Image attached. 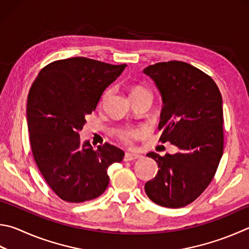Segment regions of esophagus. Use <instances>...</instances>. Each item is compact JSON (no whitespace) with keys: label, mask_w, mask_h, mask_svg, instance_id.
Returning a JSON list of instances; mask_svg holds the SVG:
<instances>
[{"label":"esophagus","mask_w":249,"mask_h":249,"mask_svg":"<svg viewBox=\"0 0 249 249\" xmlns=\"http://www.w3.org/2000/svg\"><path fill=\"white\" fill-rule=\"evenodd\" d=\"M138 158H140L139 155H136V153H125L124 156V161H134L138 159Z\"/></svg>","instance_id":"1"}]
</instances>
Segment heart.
<instances>
[{"label":"heart","instance_id":"heart-1","mask_svg":"<svg viewBox=\"0 0 249 249\" xmlns=\"http://www.w3.org/2000/svg\"><path fill=\"white\" fill-rule=\"evenodd\" d=\"M112 92V89H107V91L103 94L102 100H106V99L110 96V93ZM140 94H150V92L148 91V89H146L144 87H142V86H137L132 90V93H130V97L133 96H140ZM143 133V129L142 128H127L123 130L121 133V139L123 140L124 142L126 143H130L133 142L134 139H137L138 137H140Z\"/></svg>","mask_w":249,"mask_h":249}]
</instances>
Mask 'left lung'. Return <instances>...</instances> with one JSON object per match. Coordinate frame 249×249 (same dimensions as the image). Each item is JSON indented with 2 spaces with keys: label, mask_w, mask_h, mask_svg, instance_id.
I'll list each match as a JSON object with an SVG mask.
<instances>
[{
  "label": "left lung",
  "mask_w": 249,
  "mask_h": 249,
  "mask_svg": "<svg viewBox=\"0 0 249 249\" xmlns=\"http://www.w3.org/2000/svg\"><path fill=\"white\" fill-rule=\"evenodd\" d=\"M142 71L162 98L160 140L178 149L164 157L148 153L159 171L144 191L157 205L185 207L210 184L222 157V97L213 79L188 63H157Z\"/></svg>",
  "instance_id": "left-lung-1"
}]
</instances>
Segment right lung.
<instances>
[{
	"label": "right lung",
	"instance_id": "right-lung-1",
	"mask_svg": "<svg viewBox=\"0 0 249 249\" xmlns=\"http://www.w3.org/2000/svg\"><path fill=\"white\" fill-rule=\"evenodd\" d=\"M126 64L111 65L86 57L50 63L40 71L27 99V123L36 163L52 191L69 202L102 195L107 169L124 151L110 143L96 150L80 142L86 116L96 110L102 93Z\"/></svg>",
	"mask_w": 249,
	"mask_h": 249
}]
</instances>
